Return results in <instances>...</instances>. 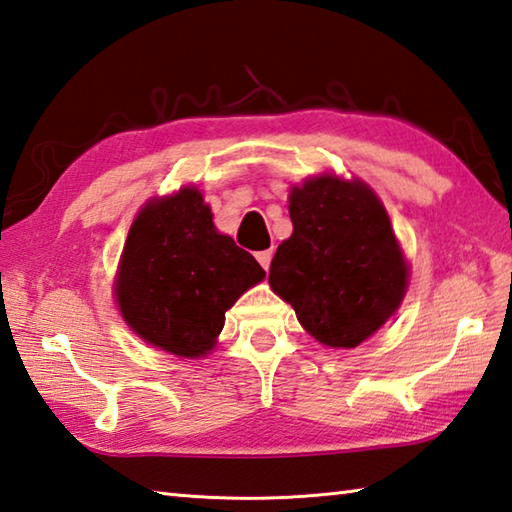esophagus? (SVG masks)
<instances>
[{"mask_svg": "<svg viewBox=\"0 0 512 512\" xmlns=\"http://www.w3.org/2000/svg\"><path fill=\"white\" fill-rule=\"evenodd\" d=\"M272 256H274L272 249H265V252H258V254H256L258 263H260V267L265 269V272H267V269H269V265H272Z\"/></svg>", "mask_w": 512, "mask_h": 512, "instance_id": "esophagus-1", "label": "esophagus"}]
</instances>
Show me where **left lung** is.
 <instances>
[{"label": "left lung", "mask_w": 512, "mask_h": 512, "mask_svg": "<svg viewBox=\"0 0 512 512\" xmlns=\"http://www.w3.org/2000/svg\"><path fill=\"white\" fill-rule=\"evenodd\" d=\"M292 236L278 245L269 285L327 347H356L399 310L410 269L388 211L363 180L332 173L289 191Z\"/></svg>", "instance_id": "1"}]
</instances>
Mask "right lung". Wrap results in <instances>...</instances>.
<instances>
[{
  "label": "right lung",
  "instance_id": "obj_1",
  "mask_svg": "<svg viewBox=\"0 0 512 512\" xmlns=\"http://www.w3.org/2000/svg\"><path fill=\"white\" fill-rule=\"evenodd\" d=\"M263 278L252 254L218 234L200 191L182 187L149 200L133 220L115 301L142 341L198 359L214 350L229 307Z\"/></svg>",
  "mask_w": 512,
  "mask_h": 512
}]
</instances>
